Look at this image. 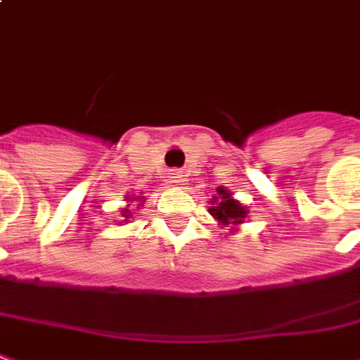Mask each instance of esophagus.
Wrapping results in <instances>:
<instances>
[{
  "label": "esophagus",
  "instance_id": "esophagus-1",
  "mask_svg": "<svg viewBox=\"0 0 360 360\" xmlns=\"http://www.w3.org/2000/svg\"><path fill=\"white\" fill-rule=\"evenodd\" d=\"M172 181H173V183H181V181H185V179H183V172H173L172 173Z\"/></svg>",
  "mask_w": 360,
  "mask_h": 360
}]
</instances>
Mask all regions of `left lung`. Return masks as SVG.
<instances>
[{
  "label": "left lung",
  "mask_w": 360,
  "mask_h": 360,
  "mask_svg": "<svg viewBox=\"0 0 360 360\" xmlns=\"http://www.w3.org/2000/svg\"><path fill=\"white\" fill-rule=\"evenodd\" d=\"M210 205L212 206L208 208V212L222 228H230V232H236L238 226L245 222L248 212H250L248 206L241 205L240 200L233 198L232 193L224 187L216 188L214 197L210 198Z\"/></svg>",
  "instance_id": "1"
}]
</instances>
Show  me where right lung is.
<instances>
[{"label": "right lung", "instance_id": "add662e5", "mask_svg": "<svg viewBox=\"0 0 360 360\" xmlns=\"http://www.w3.org/2000/svg\"><path fill=\"white\" fill-rule=\"evenodd\" d=\"M124 200H127L128 205L120 208V222L119 224L128 222V220L132 218V210H130V205H132V202H136V208H142V206H144L146 197H142V195H138V197H128V195H127V198H124Z\"/></svg>", "mask_w": 360, "mask_h": 360}]
</instances>
